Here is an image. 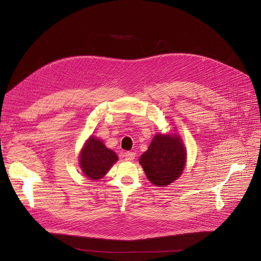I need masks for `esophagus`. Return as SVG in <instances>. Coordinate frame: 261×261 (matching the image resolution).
<instances>
[{"label":"esophagus","instance_id":"esophagus-1","mask_svg":"<svg viewBox=\"0 0 261 261\" xmlns=\"http://www.w3.org/2000/svg\"><path fill=\"white\" fill-rule=\"evenodd\" d=\"M124 157L127 161H133L135 159V153L133 152H127L124 154Z\"/></svg>","mask_w":261,"mask_h":261}]
</instances>
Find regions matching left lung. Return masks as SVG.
<instances>
[{
	"label": "left lung",
	"instance_id": "left-lung-1",
	"mask_svg": "<svg viewBox=\"0 0 261 261\" xmlns=\"http://www.w3.org/2000/svg\"><path fill=\"white\" fill-rule=\"evenodd\" d=\"M187 162V151L176 133H157L150 146L139 158V164L152 184L166 187L182 173Z\"/></svg>",
	"mask_w": 261,
	"mask_h": 261
}]
</instances>
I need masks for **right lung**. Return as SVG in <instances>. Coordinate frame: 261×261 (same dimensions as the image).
<instances>
[{"mask_svg":"<svg viewBox=\"0 0 261 261\" xmlns=\"http://www.w3.org/2000/svg\"><path fill=\"white\" fill-rule=\"evenodd\" d=\"M118 160L117 154L96 136H90L87 139L80 153V167L92 180L104 177Z\"/></svg>","mask_w":261,"mask_h":261,"instance_id":"right-lung-1","label":"right lung"}]
</instances>
